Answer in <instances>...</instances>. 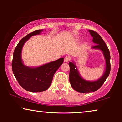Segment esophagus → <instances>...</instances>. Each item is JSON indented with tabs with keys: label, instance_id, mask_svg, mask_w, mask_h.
Returning a JSON list of instances; mask_svg holds the SVG:
<instances>
[{
	"label": "esophagus",
	"instance_id": "1",
	"mask_svg": "<svg viewBox=\"0 0 122 122\" xmlns=\"http://www.w3.org/2000/svg\"><path fill=\"white\" fill-rule=\"evenodd\" d=\"M70 60H71V57H70V56H66V57L64 58V62L68 63Z\"/></svg>",
	"mask_w": 122,
	"mask_h": 122
}]
</instances>
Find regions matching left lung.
I'll use <instances>...</instances> for the list:
<instances>
[{"instance_id": "1", "label": "left lung", "mask_w": 122, "mask_h": 122, "mask_svg": "<svg viewBox=\"0 0 122 122\" xmlns=\"http://www.w3.org/2000/svg\"><path fill=\"white\" fill-rule=\"evenodd\" d=\"M88 31L93 37V42L96 44L92 48L102 51L106 61V69L102 76L99 79L94 81H88L81 77L74 61L69 63V81L71 87L78 92L82 93L94 92L99 89L109 76L111 71V56L108 46L97 33L92 30H89Z\"/></svg>"}]
</instances>
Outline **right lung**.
<instances>
[{"instance_id": "1", "label": "right lung", "mask_w": 122, "mask_h": 122, "mask_svg": "<svg viewBox=\"0 0 122 122\" xmlns=\"http://www.w3.org/2000/svg\"><path fill=\"white\" fill-rule=\"evenodd\" d=\"M43 29L37 30L26 35L21 39L15 48L11 66L13 74L21 87L30 92H41L46 91L51 86L53 76L64 58L48 63L37 67L25 66L21 59V51L25 42L32 36L39 35Z\"/></svg>"}]
</instances>
